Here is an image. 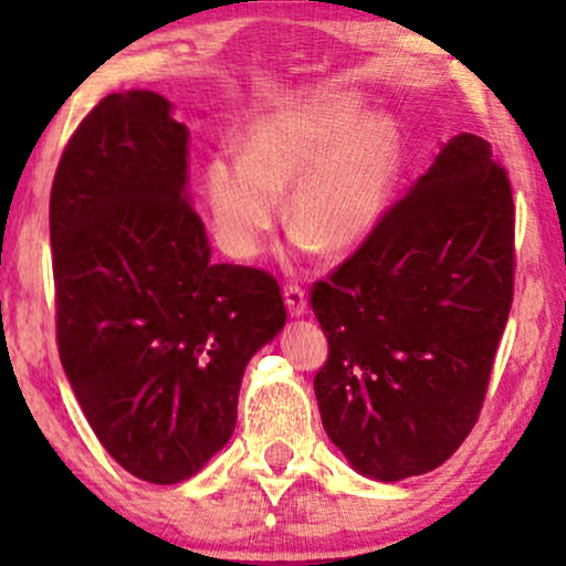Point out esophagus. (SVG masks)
Instances as JSON below:
<instances>
[{
  "mask_svg": "<svg viewBox=\"0 0 566 566\" xmlns=\"http://www.w3.org/2000/svg\"><path fill=\"white\" fill-rule=\"evenodd\" d=\"M285 296V306H289L291 316H304L306 314V291L301 285H285L283 291Z\"/></svg>",
  "mask_w": 566,
  "mask_h": 566,
  "instance_id": "1",
  "label": "esophagus"
}]
</instances>
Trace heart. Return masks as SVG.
Here are the masks:
<instances>
[{
	"label": "heart",
	"mask_w": 566,
	"mask_h": 566,
	"mask_svg": "<svg viewBox=\"0 0 566 566\" xmlns=\"http://www.w3.org/2000/svg\"><path fill=\"white\" fill-rule=\"evenodd\" d=\"M358 111L360 97L345 95L260 115L237 138L239 159L206 161L200 185L223 250L258 254L285 188L301 247L345 252L376 229L397 182L401 142L389 115L358 118Z\"/></svg>",
	"instance_id": "1"
}]
</instances>
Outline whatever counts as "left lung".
<instances>
[{
	"instance_id": "1",
	"label": "left lung",
	"mask_w": 566,
	"mask_h": 566,
	"mask_svg": "<svg viewBox=\"0 0 566 566\" xmlns=\"http://www.w3.org/2000/svg\"><path fill=\"white\" fill-rule=\"evenodd\" d=\"M513 244L507 172L484 138L459 134L314 283L329 343L314 378L322 424L363 476L428 474L467 440L513 304Z\"/></svg>"
}]
</instances>
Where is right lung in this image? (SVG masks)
I'll use <instances>...</instances> for the list:
<instances>
[{"label":"right lung","instance_id":"right-lung-1","mask_svg":"<svg viewBox=\"0 0 566 566\" xmlns=\"http://www.w3.org/2000/svg\"><path fill=\"white\" fill-rule=\"evenodd\" d=\"M188 138L157 92H113L51 188L61 366L105 451L151 484L185 482L229 443L247 363L285 324L273 275L211 262Z\"/></svg>","mask_w":566,"mask_h":566}]
</instances>
